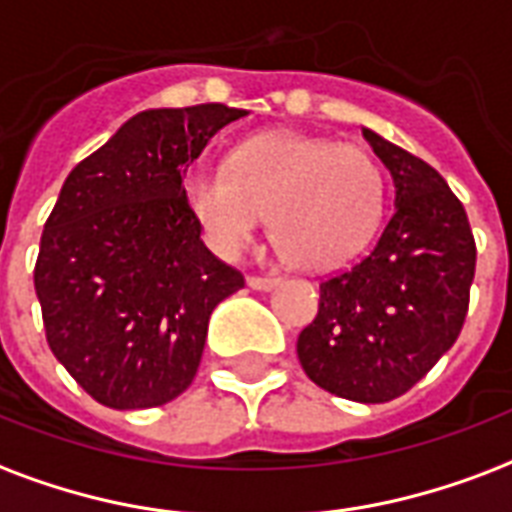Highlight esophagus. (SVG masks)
Instances as JSON below:
<instances>
[{
  "label": "esophagus",
  "instance_id": "esophagus-1",
  "mask_svg": "<svg viewBox=\"0 0 512 512\" xmlns=\"http://www.w3.org/2000/svg\"><path fill=\"white\" fill-rule=\"evenodd\" d=\"M276 284H279V279H276V276H247L249 290L268 292V290H273Z\"/></svg>",
  "mask_w": 512,
  "mask_h": 512
}]
</instances>
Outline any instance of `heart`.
<instances>
[{
  "instance_id": "heart-1",
  "label": "heart",
  "mask_w": 512,
  "mask_h": 512,
  "mask_svg": "<svg viewBox=\"0 0 512 512\" xmlns=\"http://www.w3.org/2000/svg\"><path fill=\"white\" fill-rule=\"evenodd\" d=\"M182 201L225 260L239 257L271 214V239L287 263L333 271L373 236L384 185L362 147L273 128L244 139L228 169L187 171Z\"/></svg>"
}]
</instances>
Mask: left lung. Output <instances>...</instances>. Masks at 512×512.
Segmentation results:
<instances>
[{"mask_svg": "<svg viewBox=\"0 0 512 512\" xmlns=\"http://www.w3.org/2000/svg\"><path fill=\"white\" fill-rule=\"evenodd\" d=\"M362 136L395 187L376 247L319 284V314L298 335L306 376L354 403L405 395L462 333L475 241L467 212L429 163L373 128Z\"/></svg>", "mask_w": 512, "mask_h": 512, "instance_id": "obj_1", "label": "left lung"}]
</instances>
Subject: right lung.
I'll use <instances>...</instances> for the list:
<instances>
[{"instance_id":"obj_1","label":"right lung","mask_w":512,"mask_h":512,"mask_svg":"<svg viewBox=\"0 0 512 512\" xmlns=\"http://www.w3.org/2000/svg\"><path fill=\"white\" fill-rule=\"evenodd\" d=\"M244 115L225 104L144 109L66 177L34 290L50 351L96 403L136 411L182 395L212 311L244 287L182 201L187 166Z\"/></svg>"}]
</instances>
